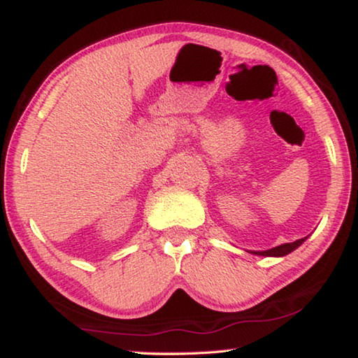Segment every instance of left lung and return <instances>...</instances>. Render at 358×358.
Masks as SVG:
<instances>
[{
  "label": "left lung",
  "instance_id": "obj_1",
  "mask_svg": "<svg viewBox=\"0 0 358 358\" xmlns=\"http://www.w3.org/2000/svg\"><path fill=\"white\" fill-rule=\"evenodd\" d=\"M306 238L308 237L295 240V241H292V243H284L280 246H275V248H271V250H266V251H248V252L256 254V256H264V257H282V256H287L289 252L295 251L296 248H299Z\"/></svg>",
  "mask_w": 358,
  "mask_h": 358
}]
</instances>
